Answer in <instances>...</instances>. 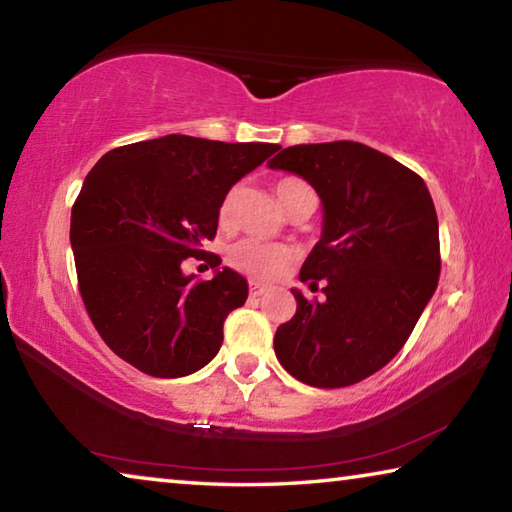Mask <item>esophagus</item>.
Instances as JSON below:
<instances>
[{
	"mask_svg": "<svg viewBox=\"0 0 512 512\" xmlns=\"http://www.w3.org/2000/svg\"><path fill=\"white\" fill-rule=\"evenodd\" d=\"M268 291V284H262V282H250V296H264V293Z\"/></svg>",
	"mask_w": 512,
	"mask_h": 512,
	"instance_id": "1",
	"label": "esophagus"
}]
</instances>
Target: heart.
Returning <instances> with one entry per match:
<instances>
[{"instance_id": "heart-1", "label": "heart", "mask_w": 512, "mask_h": 512, "mask_svg": "<svg viewBox=\"0 0 512 512\" xmlns=\"http://www.w3.org/2000/svg\"><path fill=\"white\" fill-rule=\"evenodd\" d=\"M302 185L305 183L293 176L280 178L275 183V194L280 198V203L287 212L293 203V196H296V192ZM235 205H237V189H230L219 205V221L223 228H228L232 223ZM291 262H293V250L289 246L264 244V241H257V239L237 241V244L228 250V264L235 268V271L253 277V280H275V277H280L284 271H287Z\"/></svg>"}]
</instances>
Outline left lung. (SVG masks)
Segmentation results:
<instances>
[{
    "label": "left lung",
    "instance_id": "obj_1",
    "mask_svg": "<svg viewBox=\"0 0 512 512\" xmlns=\"http://www.w3.org/2000/svg\"><path fill=\"white\" fill-rule=\"evenodd\" d=\"M268 167L305 178L325 210L300 271L325 298L293 289L298 309L277 327V361L302 384L352 386L404 348L438 287L436 207L418 173L359 142L289 146Z\"/></svg>",
    "mask_w": 512,
    "mask_h": 512
}]
</instances>
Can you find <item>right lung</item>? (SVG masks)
Instances as JSON below:
<instances>
[{
	"label": "right lung",
	"instance_id": "obj_1",
	"mask_svg": "<svg viewBox=\"0 0 512 512\" xmlns=\"http://www.w3.org/2000/svg\"><path fill=\"white\" fill-rule=\"evenodd\" d=\"M277 149L167 135L94 164L72 205L69 241L85 311L119 359L173 379L216 357L248 282L230 268L187 277L183 262L221 264L203 244L216 237L223 196Z\"/></svg>",
	"mask_w": 512,
	"mask_h": 512
}]
</instances>
